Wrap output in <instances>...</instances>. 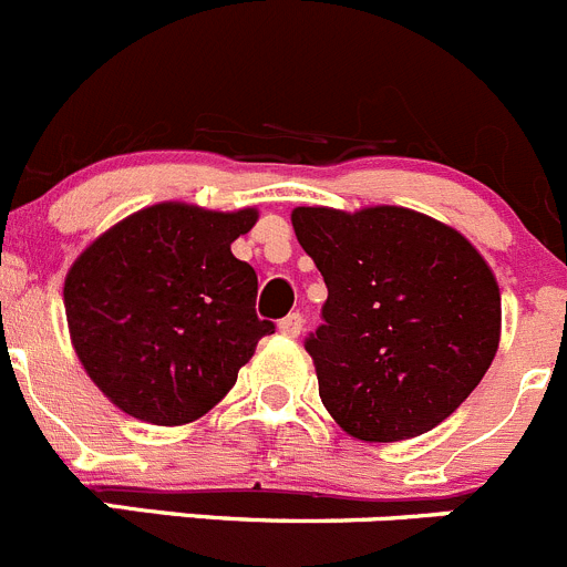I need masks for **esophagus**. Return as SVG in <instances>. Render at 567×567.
Here are the masks:
<instances>
[{
  "label": "esophagus",
  "instance_id": "34e87169",
  "mask_svg": "<svg viewBox=\"0 0 567 567\" xmlns=\"http://www.w3.org/2000/svg\"><path fill=\"white\" fill-rule=\"evenodd\" d=\"M301 327H305V319H301L299 313H290V316H285L282 321H279V332H282V336H288V338L299 336Z\"/></svg>",
  "mask_w": 567,
  "mask_h": 567
}]
</instances>
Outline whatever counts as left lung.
Segmentation results:
<instances>
[{
  "label": "left lung",
  "mask_w": 567,
  "mask_h": 567,
  "mask_svg": "<svg viewBox=\"0 0 567 567\" xmlns=\"http://www.w3.org/2000/svg\"><path fill=\"white\" fill-rule=\"evenodd\" d=\"M327 285L305 341L332 420L361 442H403L473 394L501 341V288L453 226L405 206H296Z\"/></svg>",
  "instance_id": "obj_1"
}]
</instances>
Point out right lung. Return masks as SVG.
<instances>
[{"mask_svg":"<svg viewBox=\"0 0 567 567\" xmlns=\"http://www.w3.org/2000/svg\"><path fill=\"white\" fill-rule=\"evenodd\" d=\"M259 212L164 200L89 243L63 279L72 347L92 383L128 416L187 425L218 405L271 321L257 274L231 254Z\"/></svg>","mask_w":567,"mask_h":567,"instance_id":"obj_1","label":"right lung"}]
</instances>
